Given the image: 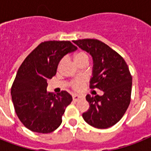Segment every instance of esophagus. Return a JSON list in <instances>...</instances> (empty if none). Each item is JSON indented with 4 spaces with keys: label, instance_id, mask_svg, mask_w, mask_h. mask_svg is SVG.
Masks as SVG:
<instances>
[{
    "label": "esophagus",
    "instance_id": "34e87169",
    "mask_svg": "<svg viewBox=\"0 0 151 151\" xmlns=\"http://www.w3.org/2000/svg\"><path fill=\"white\" fill-rule=\"evenodd\" d=\"M81 98V96H79V95H73V101L79 100Z\"/></svg>",
    "mask_w": 151,
    "mask_h": 151
}]
</instances>
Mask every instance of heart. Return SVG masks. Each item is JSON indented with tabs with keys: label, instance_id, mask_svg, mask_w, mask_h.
I'll list each match as a JSON object with an SVG mask.
<instances>
[{
	"label": "heart",
	"instance_id": "obj_1",
	"mask_svg": "<svg viewBox=\"0 0 151 151\" xmlns=\"http://www.w3.org/2000/svg\"><path fill=\"white\" fill-rule=\"evenodd\" d=\"M74 61L76 62V63L78 64V65L83 63V62H88V55L86 52H83V51L78 52L74 55ZM60 63H62V61L60 62ZM84 81H85L84 78H77V79H74L70 83L71 87L73 88V89H80L81 86H82V84L84 83Z\"/></svg>",
	"mask_w": 151,
	"mask_h": 151
}]
</instances>
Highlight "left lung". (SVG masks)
Wrapping results in <instances>:
<instances>
[{"label":"left lung","mask_w":151,"mask_h":151,"mask_svg":"<svg viewBox=\"0 0 151 151\" xmlns=\"http://www.w3.org/2000/svg\"><path fill=\"white\" fill-rule=\"evenodd\" d=\"M73 42L89 53L93 59L91 88H99L103 96H86L89 109L82 117L97 129H107L122 119L131 101L132 78L124 59L107 45L96 39Z\"/></svg>","instance_id":"1"}]
</instances>
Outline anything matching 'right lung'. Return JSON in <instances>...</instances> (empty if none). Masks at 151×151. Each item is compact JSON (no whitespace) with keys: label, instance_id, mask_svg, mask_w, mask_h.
<instances>
[{"label":"right lung","instance_id":"obj_1","mask_svg":"<svg viewBox=\"0 0 151 151\" xmlns=\"http://www.w3.org/2000/svg\"><path fill=\"white\" fill-rule=\"evenodd\" d=\"M77 47L70 41L42 42L22 62L12 86L11 95L20 122L30 131L50 133L62 123V116L72 96L66 91L47 92L48 81L55 75L64 55Z\"/></svg>","mask_w":151,"mask_h":151}]
</instances>
